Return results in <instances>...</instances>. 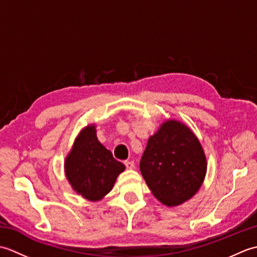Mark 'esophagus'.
<instances>
[{
	"instance_id": "esophagus-1",
	"label": "esophagus",
	"mask_w": 257,
	"mask_h": 257,
	"mask_svg": "<svg viewBox=\"0 0 257 257\" xmlns=\"http://www.w3.org/2000/svg\"><path fill=\"white\" fill-rule=\"evenodd\" d=\"M123 165L125 166V168L127 169H134L135 168V162L134 161H124Z\"/></svg>"
}]
</instances>
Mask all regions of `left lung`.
<instances>
[{
    "mask_svg": "<svg viewBox=\"0 0 257 257\" xmlns=\"http://www.w3.org/2000/svg\"><path fill=\"white\" fill-rule=\"evenodd\" d=\"M140 171L156 198L173 206L192 198L200 189L206 160L194 134L183 123L169 120L149 138Z\"/></svg>",
    "mask_w": 257,
    "mask_h": 257,
    "instance_id": "left-lung-1",
    "label": "left lung"
}]
</instances>
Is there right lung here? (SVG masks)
<instances>
[{
  "label": "right lung",
  "mask_w": 257,
  "mask_h": 257,
  "mask_svg": "<svg viewBox=\"0 0 257 257\" xmlns=\"http://www.w3.org/2000/svg\"><path fill=\"white\" fill-rule=\"evenodd\" d=\"M123 170L122 163L97 140L94 125L80 133L65 162V172L74 190L91 201L110 192Z\"/></svg>",
  "instance_id": "add662e5"
}]
</instances>
